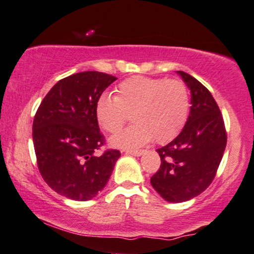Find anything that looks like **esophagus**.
<instances>
[{
    "instance_id": "1",
    "label": "esophagus",
    "mask_w": 254,
    "mask_h": 254,
    "mask_svg": "<svg viewBox=\"0 0 254 254\" xmlns=\"http://www.w3.org/2000/svg\"><path fill=\"white\" fill-rule=\"evenodd\" d=\"M144 153V151L141 150H137V151H132V150H129L127 151V154H130V155H134V157H140L141 154Z\"/></svg>"
}]
</instances>
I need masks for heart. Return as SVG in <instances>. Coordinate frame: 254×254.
<instances>
[{
	"mask_svg": "<svg viewBox=\"0 0 254 254\" xmlns=\"http://www.w3.org/2000/svg\"><path fill=\"white\" fill-rule=\"evenodd\" d=\"M131 113L134 123L110 138L111 146L136 148L153 139L166 143L184 127L189 114V94L180 80L132 76L116 88V96L103 93L96 101L100 127L117 132Z\"/></svg>",
	"mask_w": 254,
	"mask_h": 254,
	"instance_id": "heart-1",
	"label": "heart"
}]
</instances>
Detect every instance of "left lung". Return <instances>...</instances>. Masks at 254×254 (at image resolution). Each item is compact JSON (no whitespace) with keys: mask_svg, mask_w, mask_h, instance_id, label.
<instances>
[{"mask_svg":"<svg viewBox=\"0 0 254 254\" xmlns=\"http://www.w3.org/2000/svg\"><path fill=\"white\" fill-rule=\"evenodd\" d=\"M190 90V110L184 129L158 148L161 165L151 178L155 191L171 203L200 195L214 180L226 146L219 108L210 92L189 74L177 70Z\"/></svg>","mask_w":254,"mask_h":254,"instance_id":"obj_1","label":"left lung"}]
</instances>
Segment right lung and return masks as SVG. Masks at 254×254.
Here are the masks:
<instances>
[{
  "instance_id": "right-lung-1",
  "label": "right lung",
  "mask_w": 254,
  "mask_h": 254,
  "mask_svg": "<svg viewBox=\"0 0 254 254\" xmlns=\"http://www.w3.org/2000/svg\"><path fill=\"white\" fill-rule=\"evenodd\" d=\"M117 77L88 70L60 80L44 97L32 125L37 164L44 181L74 201H89L106 187L120 151L104 144L96 101Z\"/></svg>"
}]
</instances>
